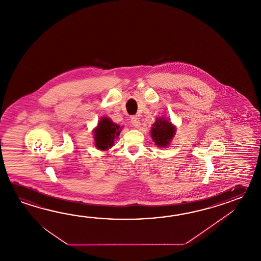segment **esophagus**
Instances as JSON below:
<instances>
[{
  "label": "esophagus",
  "instance_id": "obj_1",
  "mask_svg": "<svg viewBox=\"0 0 261 261\" xmlns=\"http://www.w3.org/2000/svg\"><path fill=\"white\" fill-rule=\"evenodd\" d=\"M130 121H132V124H133V127H135V128H139V127L141 126V122H140V119H139V117H132Z\"/></svg>",
  "mask_w": 261,
  "mask_h": 261
}]
</instances>
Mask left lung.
Returning a JSON list of instances; mask_svg holds the SVG:
<instances>
[{
  "instance_id": "obj_1",
  "label": "left lung",
  "mask_w": 261,
  "mask_h": 261,
  "mask_svg": "<svg viewBox=\"0 0 261 261\" xmlns=\"http://www.w3.org/2000/svg\"><path fill=\"white\" fill-rule=\"evenodd\" d=\"M175 133L176 127L170 121V119L160 117L155 119V123L152 124L150 135L158 147L165 148L172 143Z\"/></svg>"
}]
</instances>
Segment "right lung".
<instances>
[{"mask_svg": "<svg viewBox=\"0 0 261 261\" xmlns=\"http://www.w3.org/2000/svg\"><path fill=\"white\" fill-rule=\"evenodd\" d=\"M122 128L117 123L113 122L110 117H100L98 125L93 129L95 147L101 151L111 148Z\"/></svg>", "mask_w": 261, "mask_h": 261, "instance_id": "1", "label": "right lung"}]
</instances>
